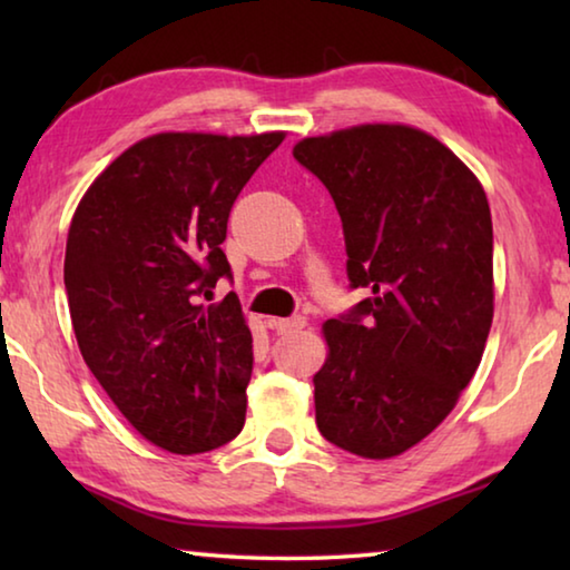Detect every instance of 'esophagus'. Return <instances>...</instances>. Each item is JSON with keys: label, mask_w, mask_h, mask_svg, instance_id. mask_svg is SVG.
<instances>
[{"label": "esophagus", "mask_w": 570, "mask_h": 570, "mask_svg": "<svg viewBox=\"0 0 570 570\" xmlns=\"http://www.w3.org/2000/svg\"><path fill=\"white\" fill-rule=\"evenodd\" d=\"M274 330L278 334H294V332H302L306 326V316H288V320H274L272 322Z\"/></svg>", "instance_id": "34e87169"}]
</instances>
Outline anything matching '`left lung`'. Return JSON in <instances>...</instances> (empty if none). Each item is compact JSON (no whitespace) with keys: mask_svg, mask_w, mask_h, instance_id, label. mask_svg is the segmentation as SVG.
Instances as JSON below:
<instances>
[{"mask_svg":"<svg viewBox=\"0 0 570 570\" xmlns=\"http://www.w3.org/2000/svg\"><path fill=\"white\" fill-rule=\"evenodd\" d=\"M294 158L342 218L350 288L366 298L324 324L316 428L384 460L417 445L455 407L493 324V220L455 153L407 125L306 138Z\"/></svg>","mask_w":570,"mask_h":570,"instance_id":"left-lung-1","label":"left lung"}]
</instances>
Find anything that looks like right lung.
<instances>
[{
    "label": "right lung",
    "mask_w": 570,
    "mask_h": 570,
    "mask_svg": "<svg viewBox=\"0 0 570 570\" xmlns=\"http://www.w3.org/2000/svg\"><path fill=\"white\" fill-rule=\"evenodd\" d=\"M284 132H160L112 160L77 206L65 292L82 360L142 438L216 450L246 420L254 336L220 244L240 188Z\"/></svg>",
    "instance_id": "1"
}]
</instances>
